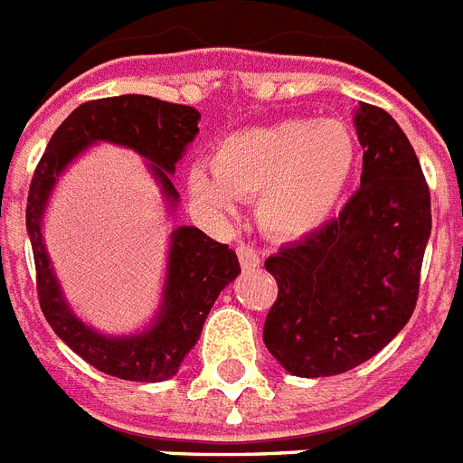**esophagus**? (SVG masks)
I'll return each instance as SVG.
<instances>
[{
    "label": "esophagus",
    "mask_w": 463,
    "mask_h": 463,
    "mask_svg": "<svg viewBox=\"0 0 463 463\" xmlns=\"http://www.w3.org/2000/svg\"><path fill=\"white\" fill-rule=\"evenodd\" d=\"M237 259H240V265L244 270H256L260 265V256L254 247H247V244H240L237 247Z\"/></svg>",
    "instance_id": "esophagus-1"
}]
</instances>
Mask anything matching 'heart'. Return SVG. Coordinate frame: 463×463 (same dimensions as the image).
<instances>
[{
  "label": "heart",
  "instance_id": "heart-1",
  "mask_svg": "<svg viewBox=\"0 0 463 463\" xmlns=\"http://www.w3.org/2000/svg\"><path fill=\"white\" fill-rule=\"evenodd\" d=\"M356 163V139L343 120L288 118L226 137L214 151V167L193 165L188 191L219 216L235 214L240 198L259 195L263 231L298 240L333 219Z\"/></svg>",
  "mask_w": 463,
  "mask_h": 463
}]
</instances>
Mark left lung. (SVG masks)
<instances>
[{"label": "left lung", "instance_id": "8db88e82", "mask_svg": "<svg viewBox=\"0 0 463 463\" xmlns=\"http://www.w3.org/2000/svg\"><path fill=\"white\" fill-rule=\"evenodd\" d=\"M361 188L337 219L265 260L277 279L263 343L287 373L328 377L373 359L412 317L431 195L415 148L384 109L359 102Z\"/></svg>", "mask_w": 463, "mask_h": 463}]
</instances>
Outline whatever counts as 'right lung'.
Returning <instances> with one entry per match:
<instances>
[{
  "label": "right lung",
  "instance_id": "add662e5",
  "mask_svg": "<svg viewBox=\"0 0 463 463\" xmlns=\"http://www.w3.org/2000/svg\"><path fill=\"white\" fill-rule=\"evenodd\" d=\"M200 111L148 95H118L76 107L55 130L32 176L27 195V235L37 265L42 312L55 335L83 361L111 377L130 382H163L179 373L184 356L195 347L209 309L219 293L240 275L228 244L214 242L200 228L179 226L170 235L167 268L158 312L146 326L126 335L102 333L86 324L64 298L43 242V214L60 176L95 144L130 148L146 160L170 214L179 193L172 176L188 144L198 135Z\"/></svg>",
  "mask_w": 463,
  "mask_h": 463
}]
</instances>
